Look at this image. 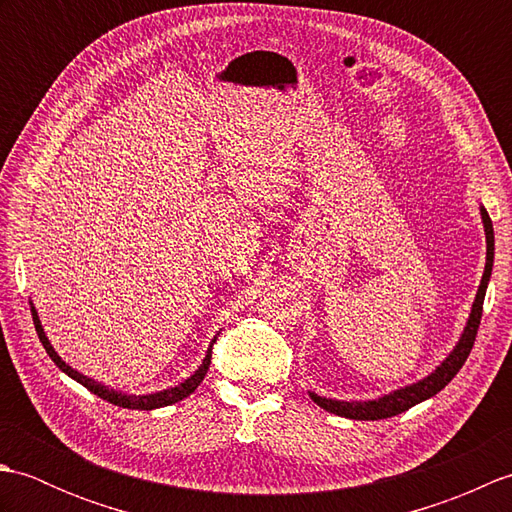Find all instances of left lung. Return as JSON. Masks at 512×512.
I'll return each instance as SVG.
<instances>
[{
	"label": "left lung",
	"instance_id": "left-lung-1",
	"mask_svg": "<svg viewBox=\"0 0 512 512\" xmlns=\"http://www.w3.org/2000/svg\"><path fill=\"white\" fill-rule=\"evenodd\" d=\"M480 211H482V222H484V233H486V266H484L482 284H480V288H477V295L473 301L471 317H469V321H466V328L460 336V341L453 347V352L447 356V361H442V365L436 369V372L429 374L427 378H422V380H418V383H413L409 387L391 391V394L378 398V400L347 402V400L323 398V396H317L310 391V398L317 402L319 407H323L330 413H336V416L352 418V420H383V418L398 416V413L411 409L413 405H418V402L436 396L440 389H444L451 383L453 376L460 372L464 361L469 358V354L473 350L477 328H480V321H482V308H484V295L488 288V279H491V273H493V255H495L493 222H491V217H488L484 206Z\"/></svg>",
	"mask_w": 512,
	"mask_h": 512
}]
</instances>
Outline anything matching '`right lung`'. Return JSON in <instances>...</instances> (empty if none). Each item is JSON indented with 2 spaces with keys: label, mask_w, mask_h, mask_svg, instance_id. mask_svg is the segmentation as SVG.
Wrapping results in <instances>:
<instances>
[{
  "label": "right lung",
  "mask_w": 512,
  "mask_h": 512,
  "mask_svg": "<svg viewBox=\"0 0 512 512\" xmlns=\"http://www.w3.org/2000/svg\"><path fill=\"white\" fill-rule=\"evenodd\" d=\"M30 310H32V321H35V330H37V334H39V341H41L43 347H46V352H48V356L54 361V365H57V367L61 369V372H65L70 378H74L76 383H81L83 387H88V389L92 391V394H96V396L107 400V402H112V405L125 407V409L151 411V409H158V407L173 405V402H178V400H182V398H187L189 394H193V391L198 389V385L204 380L206 369H209V365H211V347H213V343H215V339H217V336H215V339L211 341L209 352H206L202 365H200L198 369H195V374L189 376V378L184 380V383H180L178 387H171V389H165V391H156V394H147V396H127V394H121V391H114V389H110V387L96 383V380L79 374V372H76V369H72L70 365H65V361H61V356H59L57 352H54V347L50 345L46 332H43L41 321H39V317H37V310H35V306H32V303H30Z\"/></svg>",
  "instance_id": "add662e5"
}]
</instances>
